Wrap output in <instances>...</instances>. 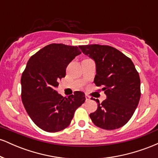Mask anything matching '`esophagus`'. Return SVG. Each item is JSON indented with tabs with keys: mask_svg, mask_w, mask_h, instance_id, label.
<instances>
[{
	"mask_svg": "<svg viewBox=\"0 0 158 158\" xmlns=\"http://www.w3.org/2000/svg\"><path fill=\"white\" fill-rule=\"evenodd\" d=\"M85 98H86V99H85V100H86V102H88V101L90 100V96L87 95V94H85Z\"/></svg>",
	"mask_w": 158,
	"mask_h": 158,
	"instance_id": "obj_1",
	"label": "esophagus"
}]
</instances>
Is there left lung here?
Wrapping results in <instances>:
<instances>
[{
    "label": "left lung",
    "instance_id": "left-lung-1",
    "mask_svg": "<svg viewBox=\"0 0 158 158\" xmlns=\"http://www.w3.org/2000/svg\"><path fill=\"white\" fill-rule=\"evenodd\" d=\"M95 61L94 82L102 86L106 99L97 102V110L90 114L95 126L114 130L126 125L137 108L140 98V79L132 61L116 48L106 45L79 47Z\"/></svg>",
    "mask_w": 158,
    "mask_h": 158
}]
</instances>
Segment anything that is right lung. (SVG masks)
Instances as JSON below:
<instances>
[{"label": "right lung", "mask_w": 158, "mask_h": 158, "mask_svg": "<svg viewBox=\"0 0 158 158\" xmlns=\"http://www.w3.org/2000/svg\"><path fill=\"white\" fill-rule=\"evenodd\" d=\"M81 51L78 47L51 44L30 57L21 79V99L27 114L41 129L56 132L67 128L76 110L85 101V94L68 98L56 90L66 68Z\"/></svg>", "instance_id": "add662e5"}]
</instances>
